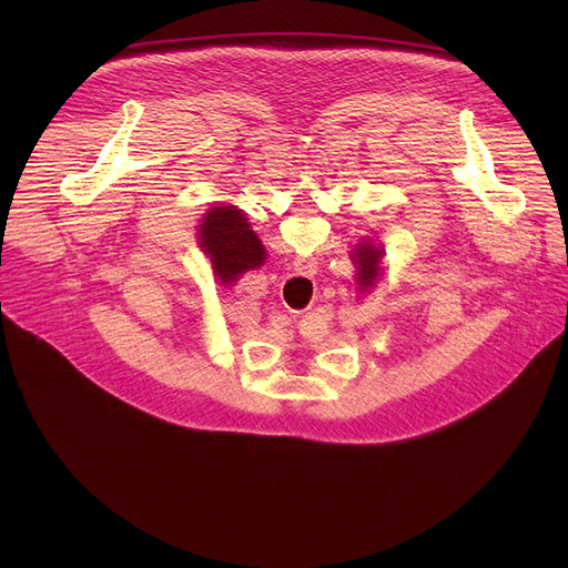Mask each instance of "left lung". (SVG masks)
Instances as JSON below:
<instances>
[{
	"instance_id": "8db88e82",
	"label": "left lung",
	"mask_w": 568,
	"mask_h": 568,
	"mask_svg": "<svg viewBox=\"0 0 568 568\" xmlns=\"http://www.w3.org/2000/svg\"><path fill=\"white\" fill-rule=\"evenodd\" d=\"M382 255H384V246L382 244L375 246L371 239H364V242L354 248L352 262L356 266V285H359V290L366 292L377 283Z\"/></svg>"
}]
</instances>
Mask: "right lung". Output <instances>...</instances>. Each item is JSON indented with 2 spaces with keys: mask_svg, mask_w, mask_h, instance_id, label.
<instances>
[{
  "mask_svg": "<svg viewBox=\"0 0 568 568\" xmlns=\"http://www.w3.org/2000/svg\"><path fill=\"white\" fill-rule=\"evenodd\" d=\"M197 239L202 251L212 260L214 276L225 285L234 283L248 268L260 266L266 257L248 219L236 206L209 209L200 223Z\"/></svg>",
  "mask_w": 568,
  "mask_h": 568,
  "instance_id": "right-lung-1",
  "label": "right lung"
}]
</instances>
